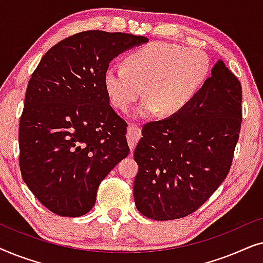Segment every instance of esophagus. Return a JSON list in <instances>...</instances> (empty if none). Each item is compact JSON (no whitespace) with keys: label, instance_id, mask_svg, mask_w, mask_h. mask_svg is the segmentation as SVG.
<instances>
[{"label":"esophagus","instance_id":"obj_1","mask_svg":"<svg viewBox=\"0 0 263 263\" xmlns=\"http://www.w3.org/2000/svg\"><path fill=\"white\" fill-rule=\"evenodd\" d=\"M140 138H141V130H140V128L132 123L129 124L128 130H127V139H128V143H129V147H130L132 153L133 151H134L136 143H138Z\"/></svg>","mask_w":263,"mask_h":263}]
</instances>
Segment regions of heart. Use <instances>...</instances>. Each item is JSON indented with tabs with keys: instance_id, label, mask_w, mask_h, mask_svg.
<instances>
[{
	"instance_id": "heart-1",
	"label": "heart",
	"mask_w": 263,
	"mask_h": 263,
	"mask_svg": "<svg viewBox=\"0 0 263 263\" xmlns=\"http://www.w3.org/2000/svg\"><path fill=\"white\" fill-rule=\"evenodd\" d=\"M210 73V59L200 49L153 42L125 57V67L111 63L104 71V88L111 104L127 111L143 93L136 117L182 112L202 87Z\"/></svg>"
}]
</instances>
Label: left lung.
<instances>
[{"label": "left lung", "mask_w": 263, "mask_h": 263, "mask_svg": "<svg viewBox=\"0 0 263 263\" xmlns=\"http://www.w3.org/2000/svg\"><path fill=\"white\" fill-rule=\"evenodd\" d=\"M240 82L221 60L182 112L143 125L134 151L135 206L174 220L206 202L228 176L242 123Z\"/></svg>", "instance_id": "left-lung-1"}]
</instances>
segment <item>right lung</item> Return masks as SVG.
<instances>
[{
    "instance_id": "add662e5",
    "label": "right lung",
    "mask_w": 263,
    "mask_h": 263,
    "mask_svg": "<svg viewBox=\"0 0 263 263\" xmlns=\"http://www.w3.org/2000/svg\"><path fill=\"white\" fill-rule=\"evenodd\" d=\"M145 43L122 32H80L53 45L32 74L20 118V170L52 213H88L100 182L129 154L127 123L110 105L104 71Z\"/></svg>"
}]
</instances>
